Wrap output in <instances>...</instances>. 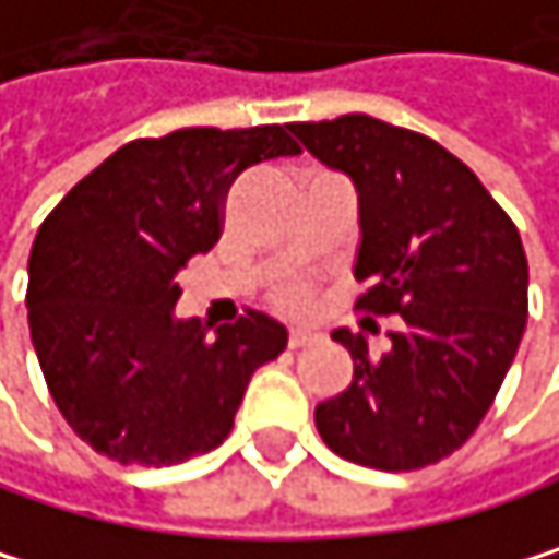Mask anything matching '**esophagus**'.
Segmentation results:
<instances>
[{
  "label": "esophagus",
  "instance_id": "esophagus-1",
  "mask_svg": "<svg viewBox=\"0 0 559 559\" xmlns=\"http://www.w3.org/2000/svg\"><path fill=\"white\" fill-rule=\"evenodd\" d=\"M320 336L313 333V330H302V326H296V330H289V349H299V346H313Z\"/></svg>",
  "mask_w": 559,
  "mask_h": 559
}]
</instances>
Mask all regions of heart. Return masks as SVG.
<instances>
[{
    "instance_id": "obj_1",
    "label": "heart",
    "mask_w": 559,
    "mask_h": 559,
    "mask_svg": "<svg viewBox=\"0 0 559 559\" xmlns=\"http://www.w3.org/2000/svg\"><path fill=\"white\" fill-rule=\"evenodd\" d=\"M283 296H286V302H299V299H302V293H299V289H286Z\"/></svg>"
}]
</instances>
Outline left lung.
<instances>
[{
	"label": "left lung",
	"instance_id": "1",
	"mask_svg": "<svg viewBox=\"0 0 559 559\" xmlns=\"http://www.w3.org/2000/svg\"><path fill=\"white\" fill-rule=\"evenodd\" d=\"M299 143L356 189V306L396 313L383 356L333 330L353 383L317 406L323 443L373 469H420L469 440L526 330V257L484 182L433 139L373 116L293 122Z\"/></svg>",
	"mask_w": 559,
	"mask_h": 559
}]
</instances>
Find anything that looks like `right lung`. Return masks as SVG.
Segmentation results:
<instances>
[{
	"instance_id": "1",
	"label": "right lung",
	"mask_w": 559,
	"mask_h": 559,
	"mask_svg": "<svg viewBox=\"0 0 559 559\" xmlns=\"http://www.w3.org/2000/svg\"><path fill=\"white\" fill-rule=\"evenodd\" d=\"M299 146L286 126L179 129L135 139L75 182L29 253V333L66 424L122 466L216 450L286 326L246 310L203 326L176 317L179 270L219 239L239 173Z\"/></svg>"
}]
</instances>
